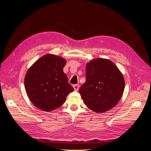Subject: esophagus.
<instances>
[{"label": "esophagus", "instance_id": "esophagus-1", "mask_svg": "<svg viewBox=\"0 0 151 151\" xmlns=\"http://www.w3.org/2000/svg\"><path fill=\"white\" fill-rule=\"evenodd\" d=\"M73 88H74V91H77L79 90V84H75V85L73 86Z\"/></svg>", "mask_w": 151, "mask_h": 151}]
</instances>
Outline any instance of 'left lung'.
Segmentation results:
<instances>
[{"mask_svg":"<svg viewBox=\"0 0 151 151\" xmlns=\"http://www.w3.org/2000/svg\"><path fill=\"white\" fill-rule=\"evenodd\" d=\"M86 81L79 89L85 104L96 113L113 108L120 100L125 88L122 72L114 63L105 58H96L86 68Z\"/></svg>","mask_w":151,"mask_h":151,"instance_id":"obj_1","label":"left lung"}]
</instances>
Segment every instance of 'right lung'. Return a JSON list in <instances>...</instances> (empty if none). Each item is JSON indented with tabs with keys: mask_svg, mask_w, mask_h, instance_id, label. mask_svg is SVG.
Here are the masks:
<instances>
[{
	"mask_svg": "<svg viewBox=\"0 0 151 151\" xmlns=\"http://www.w3.org/2000/svg\"><path fill=\"white\" fill-rule=\"evenodd\" d=\"M65 63L64 58L48 53L36 61L27 72L26 92L38 108L45 111L54 110L61 106L74 91L63 71Z\"/></svg>",
	"mask_w": 151,
	"mask_h": 151,
	"instance_id": "obj_1",
	"label": "right lung"
}]
</instances>
